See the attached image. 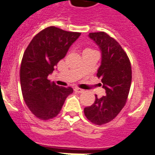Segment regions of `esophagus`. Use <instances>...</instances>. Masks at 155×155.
I'll list each match as a JSON object with an SVG mask.
<instances>
[{
    "label": "esophagus",
    "mask_w": 155,
    "mask_h": 155,
    "mask_svg": "<svg viewBox=\"0 0 155 155\" xmlns=\"http://www.w3.org/2000/svg\"><path fill=\"white\" fill-rule=\"evenodd\" d=\"M74 91H75L76 93H83L84 90L80 89V88H75V89H74Z\"/></svg>",
    "instance_id": "1"
}]
</instances>
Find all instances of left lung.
I'll list each match as a JSON object with an SVG mask.
<instances>
[{"label":"left lung","instance_id":"8db88e82","mask_svg":"<svg viewBox=\"0 0 155 155\" xmlns=\"http://www.w3.org/2000/svg\"><path fill=\"white\" fill-rule=\"evenodd\" d=\"M89 37L101 49L97 77L101 79L106 95L101 98L95 95L94 103L85 107L84 114L92 123L101 126L112 121L126 105L132 70L127 54L115 39L104 32L90 33Z\"/></svg>","mask_w":155,"mask_h":155}]
</instances>
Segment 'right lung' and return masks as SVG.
I'll list each match as a JSON object with an SVG mask.
<instances>
[{
	"mask_svg": "<svg viewBox=\"0 0 155 155\" xmlns=\"http://www.w3.org/2000/svg\"><path fill=\"white\" fill-rule=\"evenodd\" d=\"M80 35L48 27L32 39L25 51L20 70L22 95L28 109L39 119L56 117L66 97L74 92L71 87L58 86L47 78Z\"/></svg>",
	"mask_w": 155,
	"mask_h": 155,
	"instance_id": "obj_1",
	"label": "right lung"
}]
</instances>
